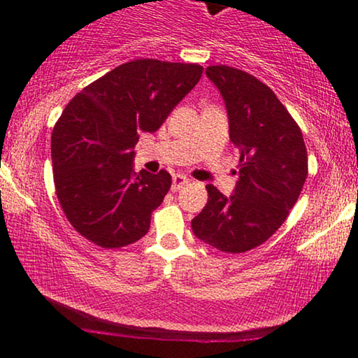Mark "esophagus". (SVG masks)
Masks as SVG:
<instances>
[{"label":"esophagus","instance_id":"esophagus-1","mask_svg":"<svg viewBox=\"0 0 358 358\" xmlns=\"http://www.w3.org/2000/svg\"><path fill=\"white\" fill-rule=\"evenodd\" d=\"M189 182V179L185 178V176H182V174H174L173 176V190L176 192V190H179V189H182L185 184Z\"/></svg>","mask_w":358,"mask_h":358}]
</instances>
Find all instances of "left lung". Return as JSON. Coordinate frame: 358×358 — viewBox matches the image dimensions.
I'll list each match as a JSON object with an SVG mask.
<instances>
[{"instance_id":"1","label":"left lung","mask_w":358,"mask_h":358,"mask_svg":"<svg viewBox=\"0 0 358 358\" xmlns=\"http://www.w3.org/2000/svg\"><path fill=\"white\" fill-rule=\"evenodd\" d=\"M205 75L227 106L241 164L229 197L207 185L208 202L192 231L218 251L246 252L266 243L296 203L308 176L306 146L285 106L256 76L224 65L208 66Z\"/></svg>"}]
</instances>
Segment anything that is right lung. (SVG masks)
<instances>
[{
	"instance_id": "1",
	"label": "right lung",
	"mask_w": 358,
	"mask_h": 358,
	"mask_svg": "<svg viewBox=\"0 0 358 358\" xmlns=\"http://www.w3.org/2000/svg\"><path fill=\"white\" fill-rule=\"evenodd\" d=\"M195 63L140 58L114 68L73 97L53 127L57 197L81 236L106 249L148 233L171 174L134 171L140 131L153 134L202 76Z\"/></svg>"
}]
</instances>
